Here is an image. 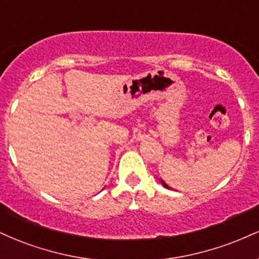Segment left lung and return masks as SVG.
Masks as SVG:
<instances>
[{
    "label": "left lung",
    "instance_id": "left-lung-1",
    "mask_svg": "<svg viewBox=\"0 0 259 259\" xmlns=\"http://www.w3.org/2000/svg\"><path fill=\"white\" fill-rule=\"evenodd\" d=\"M159 181H160V183H161V185H163V187H165V188H166V189H171V188H170V186H167L166 183H165L163 180H159Z\"/></svg>",
    "mask_w": 259,
    "mask_h": 259
}]
</instances>
